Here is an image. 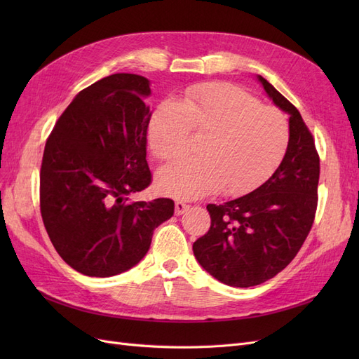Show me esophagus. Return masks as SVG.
Here are the masks:
<instances>
[{
  "instance_id": "obj_1",
  "label": "esophagus",
  "mask_w": 359,
  "mask_h": 359,
  "mask_svg": "<svg viewBox=\"0 0 359 359\" xmlns=\"http://www.w3.org/2000/svg\"><path fill=\"white\" fill-rule=\"evenodd\" d=\"M189 208H190V205L186 203V202H182V201H177V202H175V214H177V215L184 214Z\"/></svg>"
}]
</instances>
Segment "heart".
Instances as JSON below:
<instances>
[{
  "label": "heart",
  "mask_w": 359,
  "mask_h": 359,
  "mask_svg": "<svg viewBox=\"0 0 359 359\" xmlns=\"http://www.w3.org/2000/svg\"><path fill=\"white\" fill-rule=\"evenodd\" d=\"M191 135L203 136L201 157L163 168L158 189L182 199L215 190L241 196L278 166L289 144V124L277 107L262 104L240 86L208 82L187 90L180 102L163 100L149 119V148L161 161L187 153Z\"/></svg>",
  "instance_id": "obj_1"
}]
</instances>
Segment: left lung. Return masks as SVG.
<instances>
[{
    "instance_id": "8db88e82",
    "label": "left lung",
    "mask_w": 359,
    "mask_h": 359,
    "mask_svg": "<svg viewBox=\"0 0 359 359\" xmlns=\"http://www.w3.org/2000/svg\"><path fill=\"white\" fill-rule=\"evenodd\" d=\"M273 102L287 112L286 154L268 181L243 198L210 203V231L193 244L198 262L222 283L250 287L283 271L311 231L318 210L320 163L299 111L259 76Z\"/></svg>"
}]
</instances>
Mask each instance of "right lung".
Wrapping results in <instances>:
<instances>
[{
	"label": "right lung",
	"instance_id": "right-lung-1",
	"mask_svg": "<svg viewBox=\"0 0 359 359\" xmlns=\"http://www.w3.org/2000/svg\"><path fill=\"white\" fill-rule=\"evenodd\" d=\"M149 82L111 74L74 97L46 140L40 169V212L64 262L90 277L135 266L157 226L173 215L169 198L128 201L153 175L147 163Z\"/></svg>",
	"mask_w": 359,
	"mask_h": 359
}]
</instances>
